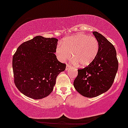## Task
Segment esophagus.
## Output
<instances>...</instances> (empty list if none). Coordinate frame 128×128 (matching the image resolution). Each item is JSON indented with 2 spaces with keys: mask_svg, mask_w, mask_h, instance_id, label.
I'll return each mask as SVG.
<instances>
[{
  "mask_svg": "<svg viewBox=\"0 0 128 128\" xmlns=\"http://www.w3.org/2000/svg\"><path fill=\"white\" fill-rule=\"evenodd\" d=\"M70 67H71V66H70V64H67V66H66V70H68L69 68H70Z\"/></svg>",
  "mask_w": 128,
  "mask_h": 128,
  "instance_id": "1",
  "label": "esophagus"
}]
</instances>
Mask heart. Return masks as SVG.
Returning <instances> with one entry per match:
<instances>
[{"instance_id": "obj_1", "label": "heart", "mask_w": 128, "mask_h": 128, "mask_svg": "<svg viewBox=\"0 0 128 128\" xmlns=\"http://www.w3.org/2000/svg\"><path fill=\"white\" fill-rule=\"evenodd\" d=\"M99 45L94 36L84 34L68 36L63 40L56 49L57 58L62 62L73 58V62L82 67L92 64L99 52Z\"/></svg>"}]
</instances>
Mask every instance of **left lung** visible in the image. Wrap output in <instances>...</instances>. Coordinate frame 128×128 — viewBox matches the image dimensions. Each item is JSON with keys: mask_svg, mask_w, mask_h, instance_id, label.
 I'll use <instances>...</instances> for the list:
<instances>
[{"mask_svg": "<svg viewBox=\"0 0 128 128\" xmlns=\"http://www.w3.org/2000/svg\"><path fill=\"white\" fill-rule=\"evenodd\" d=\"M92 34L99 42V52L92 64L78 70L73 82L76 91L86 98H94L107 92L112 85L118 67L114 46L99 32Z\"/></svg>", "mask_w": 128, "mask_h": 128, "instance_id": "left-lung-1", "label": "left lung"}]
</instances>
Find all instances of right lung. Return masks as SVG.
Here are the masks:
<instances>
[{"instance_id": "obj_1", "label": "right lung", "mask_w": 128, "mask_h": 128, "mask_svg": "<svg viewBox=\"0 0 128 128\" xmlns=\"http://www.w3.org/2000/svg\"><path fill=\"white\" fill-rule=\"evenodd\" d=\"M58 39L36 36L22 43L12 58L14 84L22 93L34 99L49 96L66 64L55 55Z\"/></svg>"}]
</instances>
